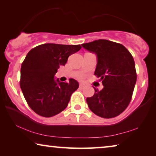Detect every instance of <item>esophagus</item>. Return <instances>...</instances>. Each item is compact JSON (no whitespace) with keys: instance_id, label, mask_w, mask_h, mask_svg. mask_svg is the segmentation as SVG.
Wrapping results in <instances>:
<instances>
[{"instance_id":"obj_1","label":"esophagus","mask_w":156,"mask_h":156,"mask_svg":"<svg viewBox=\"0 0 156 156\" xmlns=\"http://www.w3.org/2000/svg\"><path fill=\"white\" fill-rule=\"evenodd\" d=\"M84 87H85V85H84V84H82V83H80V85H79V87H80V89H83Z\"/></svg>"}]
</instances>
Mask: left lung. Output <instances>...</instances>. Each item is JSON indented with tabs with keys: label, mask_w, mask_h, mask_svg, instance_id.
Masks as SVG:
<instances>
[{
	"label": "left lung",
	"mask_w": 156,
	"mask_h": 156,
	"mask_svg": "<svg viewBox=\"0 0 156 156\" xmlns=\"http://www.w3.org/2000/svg\"><path fill=\"white\" fill-rule=\"evenodd\" d=\"M82 46L97 58L94 75L100 78L103 87L94 88L95 93L87 98V105L95 115L103 118L119 115L131 100L137 80L135 62L122 44L106 39H98Z\"/></svg>",
	"instance_id": "1"
}]
</instances>
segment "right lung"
I'll return each instance as SVG.
<instances>
[{"mask_svg": "<svg viewBox=\"0 0 156 156\" xmlns=\"http://www.w3.org/2000/svg\"><path fill=\"white\" fill-rule=\"evenodd\" d=\"M80 48V45L44 44L27 54L21 65L20 87L30 108L37 115L51 117L66 108L79 84L73 78L64 83L54 78L60 66Z\"/></svg>", "mask_w": 156, "mask_h": 156, "instance_id": "obj_1", "label": "right lung"}]
</instances>
